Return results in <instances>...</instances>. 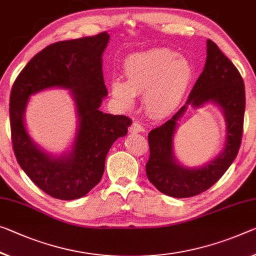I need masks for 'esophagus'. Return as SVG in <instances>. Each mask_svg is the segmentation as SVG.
<instances>
[{"label":"esophagus","mask_w":256,"mask_h":256,"mask_svg":"<svg viewBox=\"0 0 256 256\" xmlns=\"http://www.w3.org/2000/svg\"><path fill=\"white\" fill-rule=\"evenodd\" d=\"M144 125L139 123V122H133L131 124V126H130V132L131 133H139V132H144Z\"/></svg>","instance_id":"1"}]
</instances>
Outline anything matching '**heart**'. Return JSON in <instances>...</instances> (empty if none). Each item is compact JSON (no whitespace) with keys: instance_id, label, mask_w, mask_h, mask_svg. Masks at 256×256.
I'll return each instance as SVG.
<instances>
[{"instance_id":"b5f03b06","label":"heart","mask_w":256,"mask_h":256,"mask_svg":"<svg viewBox=\"0 0 256 256\" xmlns=\"http://www.w3.org/2000/svg\"><path fill=\"white\" fill-rule=\"evenodd\" d=\"M124 72L126 80H112V98L123 108H131L136 94L144 93L146 110L154 117L168 115L179 106L194 77L192 64L170 48L130 56Z\"/></svg>"}]
</instances>
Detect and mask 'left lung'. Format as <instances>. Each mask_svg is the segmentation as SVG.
I'll return each instance as SVG.
<instances>
[{"label": "left lung", "instance_id": "8db88e82", "mask_svg": "<svg viewBox=\"0 0 256 256\" xmlns=\"http://www.w3.org/2000/svg\"><path fill=\"white\" fill-rule=\"evenodd\" d=\"M220 106L226 117L227 138L224 152L200 169L184 168L172 155V138L177 120L192 104L206 102ZM245 114V85L236 66L222 54L213 40H208L204 70L194 83L184 106L171 120L152 130L148 134L150 149L146 173L149 181L168 196L192 197L210 188L226 173L236 158L242 144Z\"/></svg>", "mask_w": 256, "mask_h": 256}]
</instances>
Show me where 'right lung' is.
Wrapping results in <instances>:
<instances>
[{"label":"right lung","mask_w":256,"mask_h":256,"mask_svg":"<svg viewBox=\"0 0 256 256\" xmlns=\"http://www.w3.org/2000/svg\"><path fill=\"white\" fill-rule=\"evenodd\" d=\"M108 40L104 32L50 44L30 60L12 85L9 112L16 158L40 190L58 200H77L99 184L109 149L126 136L132 123L128 116L99 110L108 94L101 59ZM48 87L70 88L80 122L72 152L60 158L38 148L23 124L29 96Z\"/></svg>","instance_id":"1"}]
</instances>
